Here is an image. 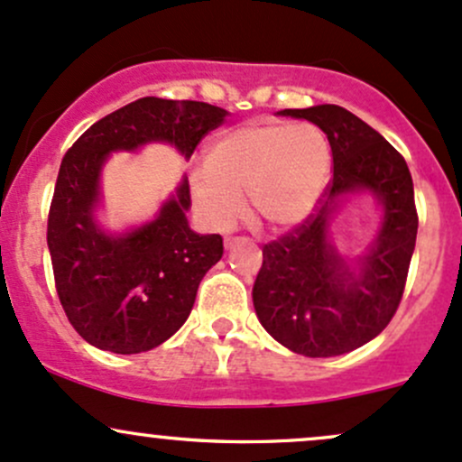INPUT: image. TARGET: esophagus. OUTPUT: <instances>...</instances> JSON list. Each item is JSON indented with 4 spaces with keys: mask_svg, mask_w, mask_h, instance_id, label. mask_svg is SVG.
<instances>
[{
    "mask_svg": "<svg viewBox=\"0 0 462 462\" xmlns=\"http://www.w3.org/2000/svg\"><path fill=\"white\" fill-rule=\"evenodd\" d=\"M239 241H243V239H239V236H235V239H226V247H227V250H230V247L236 245V243H239Z\"/></svg>",
    "mask_w": 462,
    "mask_h": 462,
    "instance_id": "34e87169",
    "label": "esophagus"
}]
</instances>
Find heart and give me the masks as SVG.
Returning a JSON list of instances; mask_svg holds the SVG:
<instances>
[{
  "instance_id": "1",
  "label": "heart",
  "mask_w": 462,
  "mask_h": 462,
  "mask_svg": "<svg viewBox=\"0 0 462 462\" xmlns=\"http://www.w3.org/2000/svg\"><path fill=\"white\" fill-rule=\"evenodd\" d=\"M204 171L190 180L197 210L217 230L252 212L272 230L300 226L320 201L331 171V144L313 123H252L227 129L208 146Z\"/></svg>"
}]
</instances>
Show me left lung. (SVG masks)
I'll return each instance as SVG.
<instances>
[{
    "mask_svg": "<svg viewBox=\"0 0 462 462\" xmlns=\"http://www.w3.org/2000/svg\"><path fill=\"white\" fill-rule=\"evenodd\" d=\"M327 134L333 180L302 226L263 247L252 300L265 331L307 357L351 353L377 337L402 302L417 243V206L408 164L382 134L337 105L282 109ZM371 191L383 221L371 253L348 262L332 245L330 223L344 196Z\"/></svg>",
    "mask_w": 462,
    "mask_h": 462,
    "instance_id": "obj_1",
    "label": "left lung"
}]
</instances>
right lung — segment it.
<instances>
[{"mask_svg":"<svg viewBox=\"0 0 462 462\" xmlns=\"http://www.w3.org/2000/svg\"><path fill=\"white\" fill-rule=\"evenodd\" d=\"M226 116L215 105L146 96L91 125L65 153L50 206L48 247L65 316L91 346L118 355L160 346L190 316L201 278L223 256L219 235L190 230L189 177H181L153 221L123 235L103 230L96 212L109 153L166 142L190 160Z\"/></svg>","mask_w":462,"mask_h":462,"instance_id":"right-lung-1","label":"right lung"}]
</instances>
